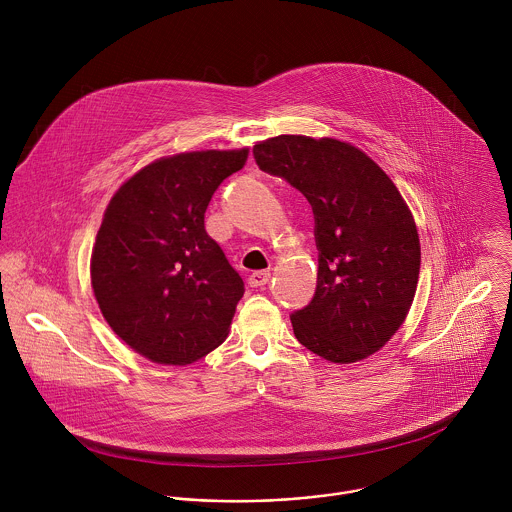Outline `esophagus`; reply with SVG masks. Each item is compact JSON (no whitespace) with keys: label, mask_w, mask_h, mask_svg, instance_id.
I'll return each instance as SVG.
<instances>
[{"label":"esophagus","mask_w":512,"mask_h":512,"mask_svg":"<svg viewBox=\"0 0 512 512\" xmlns=\"http://www.w3.org/2000/svg\"><path fill=\"white\" fill-rule=\"evenodd\" d=\"M270 278H272V274H270L268 270L252 272V274H250V278H248V284H250L252 288H262V286H266V284L270 282Z\"/></svg>","instance_id":"esophagus-1"}]
</instances>
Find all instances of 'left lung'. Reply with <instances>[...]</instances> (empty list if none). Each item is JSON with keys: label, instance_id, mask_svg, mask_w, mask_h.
<instances>
[{"label": "left lung", "instance_id": "left-lung-1", "mask_svg": "<svg viewBox=\"0 0 512 512\" xmlns=\"http://www.w3.org/2000/svg\"><path fill=\"white\" fill-rule=\"evenodd\" d=\"M252 151L262 171L305 195L315 217L317 290L292 315L297 341L339 365L374 355L406 321L418 288L412 211L382 167L349 142L278 136Z\"/></svg>", "mask_w": 512, "mask_h": 512}]
</instances>
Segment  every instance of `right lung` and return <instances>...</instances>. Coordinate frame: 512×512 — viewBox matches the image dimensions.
I'll list each match as a JSON object with an SVG mask.
<instances>
[{"mask_svg":"<svg viewBox=\"0 0 512 512\" xmlns=\"http://www.w3.org/2000/svg\"><path fill=\"white\" fill-rule=\"evenodd\" d=\"M242 149L159 157L110 199L90 256V284L112 331L157 365L185 366L224 343L244 282L205 230Z\"/></svg>","mask_w":512,"mask_h":512,"instance_id":"add662e5","label":"right lung"}]
</instances>
